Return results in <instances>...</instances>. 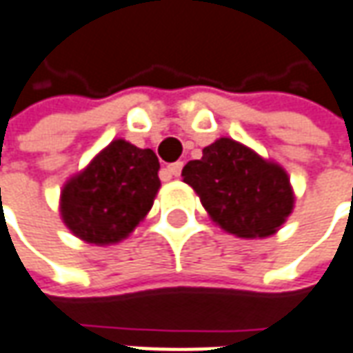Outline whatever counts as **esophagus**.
Listing matches in <instances>:
<instances>
[{
	"instance_id": "1",
	"label": "esophagus",
	"mask_w": 353,
	"mask_h": 353,
	"mask_svg": "<svg viewBox=\"0 0 353 353\" xmlns=\"http://www.w3.org/2000/svg\"><path fill=\"white\" fill-rule=\"evenodd\" d=\"M181 168H183V162H174V164H170V166L166 168V172L170 176L177 177L181 174Z\"/></svg>"
}]
</instances>
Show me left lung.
I'll return each instance as SVG.
<instances>
[{"label": "left lung", "mask_w": 353, "mask_h": 353, "mask_svg": "<svg viewBox=\"0 0 353 353\" xmlns=\"http://www.w3.org/2000/svg\"><path fill=\"white\" fill-rule=\"evenodd\" d=\"M181 176L208 216L237 237L272 236L294 210L284 168L228 137L205 146L203 158L187 162Z\"/></svg>", "instance_id": "1"}]
</instances>
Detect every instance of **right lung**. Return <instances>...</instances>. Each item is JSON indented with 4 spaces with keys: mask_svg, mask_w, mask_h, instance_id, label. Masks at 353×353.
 Segmentation results:
<instances>
[{
    "mask_svg": "<svg viewBox=\"0 0 353 353\" xmlns=\"http://www.w3.org/2000/svg\"><path fill=\"white\" fill-rule=\"evenodd\" d=\"M157 154L116 139L61 191V218L96 245L125 239L152 208L160 189Z\"/></svg>",
    "mask_w": 353,
    "mask_h": 353,
    "instance_id": "add662e5",
    "label": "right lung"
}]
</instances>
